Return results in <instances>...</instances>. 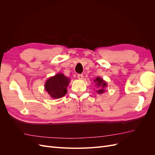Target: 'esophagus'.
<instances>
[{
	"label": "esophagus",
	"instance_id": "obj_1",
	"mask_svg": "<svg viewBox=\"0 0 155 155\" xmlns=\"http://www.w3.org/2000/svg\"><path fill=\"white\" fill-rule=\"evenodd\" d=\"M83 78V74H78V78L79 79H82Z\"/></svg>",
	"mask_w": 155,
	"mask_h": 155
}]
</instances>
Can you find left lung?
I'll return each instance as SVG.
<instances>
[{
  "label": "left lung",
  "instance_id": "1",
  "mask_svg": "<svg viewBox=\"0 0 155 155\" xmlns=\"http://www.w3.org/2000/svg\"><path fill=\"white\" fill-rule=\"evenodd\" d=\"M94 82L95 83V86L97 88V90L96 91L98 94H101L105 92V88L107 87V83L105 80L100 77H96L94 79Z\"/></svg>",
  "mask_w": 155,
  "mask_h": 155
}]
</instances>
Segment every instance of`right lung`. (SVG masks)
<instances>
[{"mask_svg": "<svg viewBox=\"0 0 155 155\" xmlns=\"http://www.w3.org/2000/svg\"><path fill=\"white\" fill-rule=\"evenodd\" d=\"M70 79L62 73L49 78L45 84V90L51 98L59 99L67 93V87Z\"/></svg>", "mask_w": 155, "mask_h": 155, "instance_id": "add662e5", "label": "right lung"}]
</instances>
